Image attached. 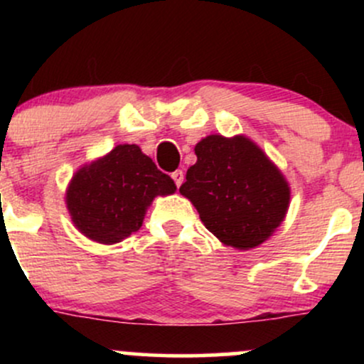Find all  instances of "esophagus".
I'll use <instances>...</instances> for the list:
<instances>
[{"instance_id": "34e87169", "label": "esophagus", "mask_w": 364, "mask_h": 364, "mask_svg": "<svg viewBox=\"0 0 364 364\" xmlns=\"http://www.w3.org/2000/svg\"><path fill=\"white\" fill-rule=\"evenodd\" d=\"M171 176H173L174 183H176V186H178V188L181 186V183H183V181H185V173H183L181 169H176V171H174L173 174H171Z\"/></svg>"}]
</instances>
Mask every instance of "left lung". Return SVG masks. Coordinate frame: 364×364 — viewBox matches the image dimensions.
<instances>
[{
    "instance_id": "1",
    "label": "left lung",
    "mask_w": 364,
    "mask_h": 364,
    "mask_svg": "<svg viewBox=\"0 0 364 364\" xmlns=\"http://www.w3.org/2000/svg\"><path fill=\"white\" fill-rule=\"evenodd\" d=\"M179 186L212 235L232 248L262 245L289 205V186L269 157L245 136L210 135Z\"/></svg>"
}]
</instances>
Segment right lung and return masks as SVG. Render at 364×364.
<instances>
[{
  "instance_id": "add662e5",
  "label": "right lung",
  "mask_w": 364,
  "mask_h": 364,
  "mask_svg": "<svg viewBox=\"0 0 364 364\" xmlns=\"http://www.w3.org/2000/svg\"><path fill=\"white\" fill-rule=\"evenodd\" d=\"M176 185L136 145H118L106 157L75 174L66 205L78 231L97 243L112 245L136 232L145 208Z\"/></svg>"
}]
</instances>
